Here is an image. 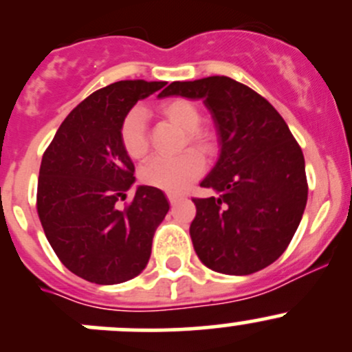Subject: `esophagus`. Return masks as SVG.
<instances>
[{
    "label": "esophagus",
    "instance_id": "1",
    "mask_svg": "<svg viewBox=\"0 0 352 352\" xmlns=\"http://www.w3.org/2000/svg\"><path fill=\"white\" fill-rule=\"evenodd\" d=\"M166 197H168L170 204H175V202H179L180 199H182V196H179V194H173V192L166 194Z\"/></svg>",
    "mask_w": 352,
    "mask_h": 352
}]
</instances>
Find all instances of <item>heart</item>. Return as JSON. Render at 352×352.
Wrapping results in <instances>:
<instances>
[{"mask_svg":"<svg viewBox=\"0 0 352 352\" xmlns=\"http://www.w3.org/2000/svg\"><path fill=\"white\" fill-rule=\"evenodd\" d=\"M160 112L175 126L186 131L187 143L202 153H209L214 146L211 134L199 129L202 116L192 102L186 98H172L160 105ZM119 143L131 160H143L150 150L146 133V112L141 107L131 109L119 124ZM204 160L194 150H187L177 156H156L141 168V182L150 187L180 192L194 179L201 175Z\"/></svg>","mask_w":352,"mask_h":352,"instance_id":"1","label":"heart"}]
</instances>
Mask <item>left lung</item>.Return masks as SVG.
<instances>
[{
	"label": "left lung",
	"mask_w": 352,
	"mask_h": 352,
	"mask_svg": "<svg viewBox=\"0 0 352 352\" xmlns=\"http://www.w3.org/2000/svg\"><path fill=\"white\" fill-rule=\"evenodd\" d=\"M202 98L218 133L219 158L201 182L216 196L197 199L190 223L206 267L247 276L278 261L308 199L305 158L279 112L228 76L173 81L158 97Z\"/></svg>",
	"instance_id": "1"
}]
</instances>
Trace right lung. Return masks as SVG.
Instances as JSON below:
<instances>
[{
    "mask_svg": "<svg viewBox=\"0 0 352 352\" xmlns=\"http://www.w3.org/2000/svg\"><path fill=\"white\" fill-rule=\"evenodd\" d=\"M166 81L124 80L94 91L69 112L42 156L37 212L59 261L95 285H119L141 274L153 235L168 212L165 194L134 184V165L119 143V124Z\"/></svg>",
    "mask_w": 352,
    "mask_h": 352,
    "instance_id": "right-lung-1",
    "label": "right lung"
}]
</instances>
